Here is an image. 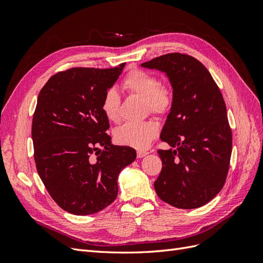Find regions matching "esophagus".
Masks as SVG:
<instances>
[{
  "mask_svg": "<svg viewBox=\"0 0 263 263\" xmlns=\"http://www.w3.org/2000/svg\"><path fill=\"white\" fill-rule=\"evenodd\" d=\"M149 153H147V151H138V153H137V157L138 158H144V157H146L147 155H148Z\"/></svg>",
  "mask_w": 263,
  "mask_h": 263,
  "instance_id": "esophagus-1",
  "label": "esophagus"
}]
</instances>
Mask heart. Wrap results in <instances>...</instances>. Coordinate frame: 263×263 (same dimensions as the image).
<instances>
[{
	"mask_svg": "<svg viewBox=\"0 0 263 263\" xmlns=\"http://www.w3.org/2000/svg\"><path fill=\"white\" fill-rule=\"evenodd\" d=\"M124 89L144 99L145 110L156 115H164L172 105V94L169 89L160 85L158 78L142 70H133L123 81ZM121 98L116 89H108L102 98L101 109L110 122L119 118ZM158 126L154 121L127 123L117 128L114 138L117 144L136 149H145L157 136Z\"/></svg>",
	"mask_w": 263,
	"mask_h": 263,
	"instance_id": "obj_1",
	"label": "heart"
}]
</instances>
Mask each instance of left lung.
I'll return each instance as SVG.
<instances>
[{
    "label": "left lung",
    "instance_id": "8db88e82",
    "mask_svg": "<svg viewBox=\"0 0 263 263\" xmlns=\"http://www.w3.org/2000/svg\"><path fill=\"white\" fill-rule=\"evenodd\" d=\"M163 72L172 87V105L160 139L174 149L158 150L162 170L158 196L174 208H201L224 186L232 156L224 99L202 63L179 52L140 65Z\"/></svg>",
    "mask_w": 263,
    "mask_h": 263
}]
</instances>
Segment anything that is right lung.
<instances>
[{"mask_svg":"<svg viewBox=\"0 0 263 263\" xmlns=\"http://www.w3.org/2000/svg\"><path fill=\"white\" fill-rule=\"evenodd\" d=\"M124 67L72 68L52 76L39 92L31 126L36 168L68 213L90 215L113 203L119 173L136 159L135 149L112 145L101 109Z\"/></svg>","mask_w":263,"mask_h":263,"instance_id":"obj_1","label":"right lung"}]
</instances>
